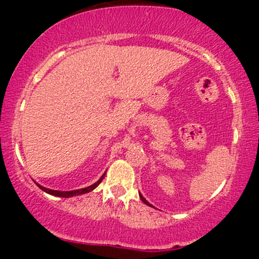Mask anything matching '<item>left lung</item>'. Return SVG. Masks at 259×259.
<instances>
[{"mask_svg": "<svg viewBox=\"0 0 259 259\" xmlns=\"http://www.w3.org/2000/svg\"><path fill=\"white\" fill-rule=\"evenodd\" d=\"M140 198H141V201H142V202H144V203H145V204H147V206L152 207V204H150V203H148V202L146 201V198H145V197H144V196H142L141 194H140Z\"/></svg>", "mask_w": 259, "mask_h": 259, "instance_id": "left-lung-1", "label": "left lung"}]
</instances>
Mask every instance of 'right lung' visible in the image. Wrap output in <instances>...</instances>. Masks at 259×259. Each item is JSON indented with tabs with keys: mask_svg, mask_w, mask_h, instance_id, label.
I'll list each match as a JSON object with an SVG mask.
<instances>
[{
	"mask_svg": "<svg viewBox=\"0 0 259 259\" xmlns=\"http://www.w3.org/2000/svg\"><path fill=\"white\" fill-rule=\"evenodd\" d=\"M103 178H105V174H103L102 177L100 178L99 181H96V183L92 184V185L88 186V187H84V189L73 190V191H57V190H50V189H47V187H44V186L38 185V184H37V186L40 187V189L42 190V191L47 192V194H50V195L58 196V197H73V196H78V195H82V194H88V192H90V191H92V190H94V189H96V187L99 186L100 184H101V181L103 180Z\"/></svg>",
	"mask_w": 259,
	"mask_h": 259,
	"instance_id": "1",
	"label": "right lung"
}]
</instances>
